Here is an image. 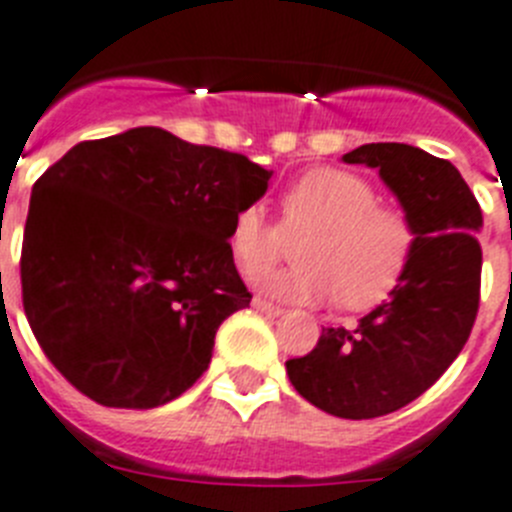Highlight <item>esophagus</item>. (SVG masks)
Listing matches in <instances>:
<instances>
[{"instance_id": "34e87169", "label": "esophagus", "mask_w": 512, "mask_h": 512, "mask_svg": "<svg viewBox=\"0 0 512 512\" xmlns=\"http://www.w3.org/2000/svg\"><path fill=\"white\" fill-rule=\"evenodd\" d=\"M253 308L259 310V313H266V316H282V313H285L279 305L269 303V300L264 298H253Z\"/></svg>"}]
</instances>
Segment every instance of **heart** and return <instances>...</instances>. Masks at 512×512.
I'll list each match as a JSON object with an SVG mask.
<instances>
[{
    "mask_svg": "<svg viewBox=\"0 0 512 512\" xmlns=\"http://www.w3.org/2000/svg\"><path fill=\"white\" fill-rule=\"evenodd\" d=\"M304 238L301 261L287 273L259 278V287L282 300H331L365 310L386 300L412 259V217L378 202L368 178L342 168L308 170L282 196V220L269 222L264 207L246 204L233 217L230 251L246 277H258L284 255V235Z\"/></svg>",
    "mask_w": 512,
    "mask_h": 512,
    "instance_id": "b5f03b06",
    "label": "heart"
}]
</instances>
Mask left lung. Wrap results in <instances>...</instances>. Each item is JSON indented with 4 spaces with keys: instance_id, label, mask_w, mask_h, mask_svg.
I'll return each mask as SVG.
<instances>
[{
    "instance_id": "8db88e82",
    "label": "left lung",
    "mask_w": 512,
    "mask_h": 512,
    "mask_svg": "<svg viewBox=\"0 0 512 512\" xmlns=\"http://www.w3.org/2000/svg\"><path fill=\"white\" fill-rule=\"evenodd\" d=\"M342 160L378 168L417 230L412 259L355 329H323L308 355L285 365L313 406L373 419L422 396L464 349L479 310L482 209L456 165L412 144H362Z\"/></svg>"
}]
</instances>
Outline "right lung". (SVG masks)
<instances>
[{"label": "right lung", "mask_w": 512, "mask_h": 512, "mask_svg": "<svg viewBox=\"0 0 512 512\" xmlns=\"http://www.w3.org/2000/svg\"><path fill=\"white\" fill-rule=\"evenodd\" d=\"M272 170L157 126L74 144L33 186L20 279L30 329L77 391L152 409L209 368L248 308L230 227Z\"/></svg>", "instance_id": "add662e5"}]
</instances>
